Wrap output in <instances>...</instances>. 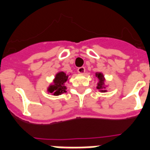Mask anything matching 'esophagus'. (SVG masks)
Here are the masks:
<instances>
[{
	"label": "esophagus",
	"mask_w": 150,
	"mask_h": 150,
	"mask_svg": "<svg viewBox=\"0 0 150 150\" xmlns=\"http://www.w3.org/2000/svg\"><path fill=\"white\" fill-rule=\"evenodd\" d=\"M78 72L80 73V74H83V73L86 71V69L84 67H80L78 68Z\"/></svg>",
	"instance_id": "1"
}]
</instances>
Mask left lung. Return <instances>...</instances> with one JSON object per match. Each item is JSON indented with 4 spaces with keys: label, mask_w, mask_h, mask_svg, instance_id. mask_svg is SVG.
Returning a JSON list of instances; mask_svg holds the SVG:
<instances>
[{
    "label": "left lung",
    "mask_w": 150,
    "mask_h": 150,
    "mask_svg": "<svg viewBox=\"0 0 150 150\" xmlns=\"http://www.w3.org/2000/svg\"><path fill=\"white\" fill-rule=\"evenodd\" d=\"M96 76H98V78L99 79V83L98 84V90H100L101 92H105L106 90H105L103 88V85H104V77H103V75L102 74H100V73H98L96 75Z\"/></svg>",
    "instance_id": "1"
}]
</instances>
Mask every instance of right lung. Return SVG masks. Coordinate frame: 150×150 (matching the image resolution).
Listing matches in <instances>:
<instances>
[{
    "mask_svg": "<svg viewBox=\"0 0 150 150\" xmlns=\"http://www.w3.org/2000/svg\"><path fill=\"white\" fill-rule=\"evenodd\" d=\"M68 79V75H67L64 72H59L56 75L53 83V85H51L49 88V92L53 93V95H59L60 93L65 92L66 86H64V83Z\"/></svg>",
    "mask_w": 150,
    "mask_h": 150,
    "instance_id": "add662e5",
    "label": "right lung"
}]
</instances>
